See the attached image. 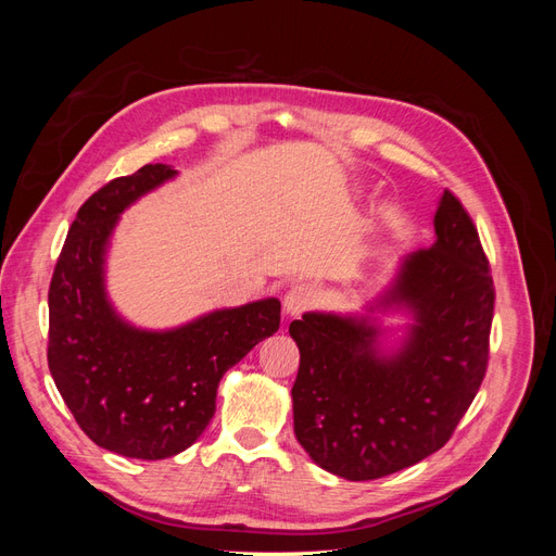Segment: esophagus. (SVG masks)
Listing matches in <instances>:
<instances>
[{
    "label": "esophagus",
    "mask_w": 556,
    "mask_h": 556,
    "mask_svg": "<svg viewBox=\"0 0 556 556\" xmlns=\"http://www.w3.org/2000/svg\"><path fill=\"white\" fill-rule=\"evenodd\" d=\"M311 304H313V290L306 288V285H294V288L282 299V311L285 315L294 317L304 313Z\"/></svg>",
    "instance_id": "34e87169"
}]
</instances>
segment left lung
Wrapping results in <instances>:
<instances>
[{"instance_id":"8db88e82","label":"left lung","mask_w":556,"mask_h":556,"mask_svg":"<svg viewBox=\"0 0 556 556\" xmlns=\"http://www.w3.org/2000/svg\"><path fill=\"white\" fill-rule=\"evenodd\" d=\"M435 241L403 260L374 308L406 311L413 325L382 352L371 317L304 313L294 433L311 459L345 480H376L441 450L473 403L490 359L494 280L462 201L443 192Z\"/></svg>"}]
</instances>
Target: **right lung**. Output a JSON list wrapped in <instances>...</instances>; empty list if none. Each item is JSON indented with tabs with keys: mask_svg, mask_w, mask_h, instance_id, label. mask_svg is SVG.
I'll use <instances>...</instances> for the list:
<instances>
[{
	"mask_svg": "<svg viewBox=\"0 0 556 556\" xmlns=\"http://www.w3.org/2000/svg\"><path fill=\"white\" fill-rule=\"evenodd\" d=\"M178 172L146 164L97 190L76 213L48 290V368L78 427L131 459L188 450L215 413L227 368L280 327V301L262 299L146 331L111 306L109 239L121 213Z\"/></svg>",
	"mask_w": 556,
	"mask_h": 556,
	"instance_id": "obj_1",
	"label": "right lung"
}]
</instances>
